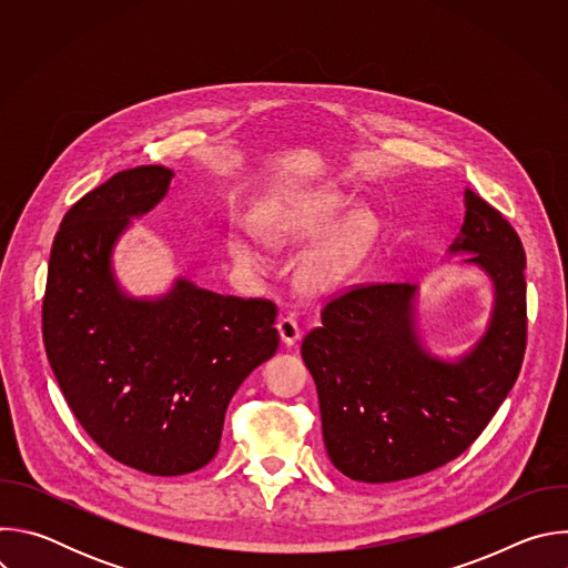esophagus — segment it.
<instances>
[{
  "label": "esophagus",
  "mask_w": 568,
  "mask_h": 568,
  "mask_svg": "<svg viewBox=\"0 0 568 568\" xmlns=\"http://www.w3.org/2000/svg\"><path fill=\"white\" fill-rule=\"evenodd\" d=\"M276 328H278L281 342H283L285 346H294V344L301 339V328H298V323H296V318H294L292 314L281 316Z\"/></svg>",
  "instance_id": "esophagus-1"
}]
</instances>
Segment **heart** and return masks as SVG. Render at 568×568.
Wrapping results in <instances>:
<instances>
[{"label": "heart", "mask_w": 568, "mask_h": 568, "mask_svg": "<svg viewBox=\"0 0 568 568\" xmlns=\"http://www.w3.org/2000/svg\"><path fill=\"white\" fill-rule=\"evenodd\" d=\"M339 211L337 200H312L307 204H281L263 220V235L274 245L298 242L326 231ZM375 235V217L368 211L353 213L326 242L312 250L301 267L298 278L307 290H328L344 281L368 242ZM229 252L233 261L247 270H263L265 261L256 242L245 233L233 231L229 237Z\"/></svg>", "instance_id": "1"}]
</instances>
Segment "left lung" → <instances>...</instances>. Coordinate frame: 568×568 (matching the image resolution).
Segmentation results:
<instances>
[{
	"instance_id": "1",
	"label": "left lung",
	"mask_w": 568,
	"mask_h": 568,
	"mask_svg": "<svg viewBox=\"0 0 568 568\" xmlns=\"http://www.w3.org/2000/svg\"><path fill=\"white\" fill-rule=\"evenodd\" d=\"M449 254L488 274L485 335L456 362L432 355L416 326L418 285H357L321 310L301 355L314 377L333 465L353 480L393 483L460 456L488 427L526 353V254L510 222L465 189Z\"/></svg>"
}]
</instances>
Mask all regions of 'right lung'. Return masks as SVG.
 <instances>
[{
	"label": "right lung",
	"mask_w": 568,
	"mask_h": 568,
	"mask_svg": "<svg viewBox=\"0 0 568 568\" xmlns=\"http://www.w3.org/2000/svg\"><path fill=\"white\" fill-rule=\"evenodd\" d=\"M173 171L139 166L80 197L55 233L42 337L69 409L114 460L152 476L204 467L245 377L278 348L276 305L178 278L128 296L112 270L119 235L169 193Z\"/></svg>",
	"instance_id": "obj_1"
}]
</instances>
